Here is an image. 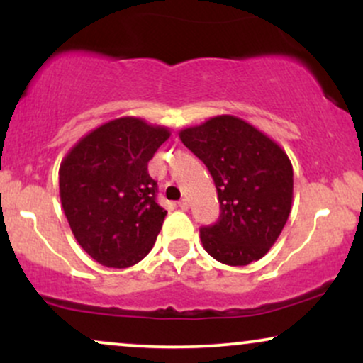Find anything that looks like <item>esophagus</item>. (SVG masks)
Masks as SVG:
<instances>
[{
	"mask_svg": "<svg viewBox=\"0 0 363 363\" xmlns=\"http://www.w3.org/2000/svg\"><path fill=\"white\" fill-rule=\"evenodd\" d=\"M177 205H179V208H181V210H184V211L187 210V208H189V203H187V199H181Z\"/></svg>",
	"mask_w": 363,
	"mask_h": 363,
	"instance_id": "34e87169",
	"label": "esophagus"
}]
</instances>
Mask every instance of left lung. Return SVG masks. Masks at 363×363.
I'll return each instance as SVG.
<instances>
[{
	"instance_id": "left-lung-1",
	"label": "left lung",
	"mask_w": 363,
	"mask_h": 363,
	"mask_svg": "<svg viewBox=\"0 0 363 363\" xmlns=\"http://www.w3.org/2000/svg\"><path fill=\"white\" fill-rule=\"evenodd\" d=\"M179 138L213 177L220 216L199 228L205 251L228 266L261 259L277 242L294 198L290 158L272 138L235 116H216Z\"/></svg>"
}]
</instances>
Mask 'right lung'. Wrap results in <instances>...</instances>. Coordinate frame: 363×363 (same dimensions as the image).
<instances>
[{
	"label": "right lung",
	"instance_id": "add662e5",
	"mask_svg": "<svg viewBox=\"0 0 363 363\" xmlns=\"http://www.w3.org/2000/svg\"><path fill=\"white\" fill-rule=\"evenodd\" d=\"M169 136L164 126L119 118L83 136L61 162L62 210L101 264L128 268L152 251L167 211L157 203L148 162Z\"/></svg>",
	"mask_w": 363,
	"mask_h": 363
}]
</instances>
